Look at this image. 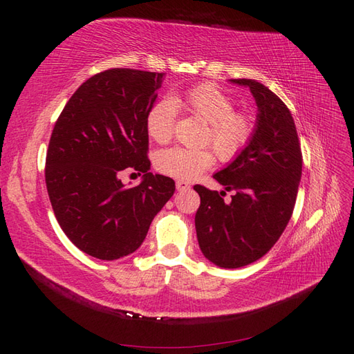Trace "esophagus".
<instances>
[{"mask_svg":"<svg viewBox=\"0 0 354 354\" xmlns=\"http://www.w3.org/2000/svg\"><path fill=\"white\" fill-rule=\"evenodd\" d=\"M176 187H177L178 192H186V190L190 189V185L187 183V181H185V180H177L176 181Z\"/></svg>","mask_w":354,"mask_h":354,"instance_id":"esophagus-1","label":"esophagus"}]
</instances>
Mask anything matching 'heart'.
<instances>
[{
    "mask_svg": "<svg viewBox=\"0 0 354 354\" xmlns=\"http://www.w3.org/2000/svg\"><path fill=\"white\" fill-rule=\"evenodd\" d=\"M177 108L186 109L208 124L203 143H212L223 160L238 158L250 145L255 131L254 118L246 112L234 111L232 95L207 82L153 104L146 118V128L156 143H168L173 137ZM214 162L216 155L209 147L176 146L160 151L155 159L159 173L178 180H194Z\"/></svg>",
    "mask_w": 354,
    "mask_h": 354,
    "instance_id": "1",
    "label": "heart"
}]
</instances>
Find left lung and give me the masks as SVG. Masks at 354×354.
I'll return each instance as SVG.
<instances>
[{"label": "left lung", "instance_id": "8db88e82", "mask_svg": "<svg viewBox=\"0 0 354 354\" xmlns=\"http://www.w3.org/2000/svg\"><path fill=\"white\" fill-rule=\"evenodd\" d=\"M248 87L259 113L245 151L214 174L226 192L194 186L201 196L195 216L199 248L223 269H238L272 250L292 216L303 155L292 115L277 95L255 80H230Z\"/></svg>", "mask_w": 354, "mask_h": 354}]
</instances>
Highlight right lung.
Segmentation results:
<instances>
[{
	"mask_svg": "<svg viewBox=\"0 0 354 354\" xmlns=\"http://www.w3.org/2000/svg\"><path fill=\"white\" fill-rule=\"evenodd\" d=\"M165 73L115 68L72 94L53 128L46 185L55 216L71 242L99 260L140 248L151 223L174 195L173 178L149 173L146 118ZM143 172L125 188V170Z\"/></svg>",
	"mask_w": 354,
	"mask_h": 354,
	"instance_id": "obj_1",
	"label": "right lung"
}]
</instances>
